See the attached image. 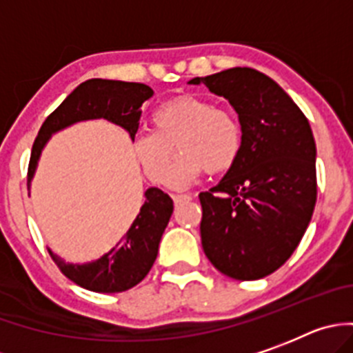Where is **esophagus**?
Instances as JSON below:
<instances>
[{
    "label": "esophagus",
    "mask_w": 353,
    "mask_h": 353,
    "mask_svg": "<svg viewBox=\"0 0 353 353\" xmlns=\"http://www.w3.org/2000/svg\"><path fill=\"white\" fill-rule=\"evenodd\" d=\"M172 200H174V204L179 205L181 202H188V200H192V196L190 195H172Z\"/></svg>",
    "instance_id": "esophagus-1"
}]
</instances>
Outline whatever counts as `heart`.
I'll use <instances>...</instances> for the list:
<instances>
[{
	"instance_id": "1",
	"label": "heart",
	"mask_w": 353,
	"mask_h": 353,
	"mask_svg": "<svg viewBox=\"0 0 353 353\" xmlns=\"http://www.w3.org/2000/svg\"><path fill=\"white\" fill-rule=\"evenodd\" d=\"M174 145L181 154L170 168ZM241 148L239 119L196 94L163 101L153 112V130L139 133L133 141L135 157L145 176L158 184L167 179L174 190L188 188L204 170L227 172L236 165Z\"/></svg>"
}]
</instances>
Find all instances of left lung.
<instances>
[{"label": "left lung", "mask_w": 353, "mask_h": 353, "mask_svg": "<svg viewBox=\"0 0 353 353\" xmlns=\"http://www.w3.org/2000/svg\"><path fill=\"white\" fill-rule=\"evenodd\" d=\"M188 84L227 98L239 116L243 148L236 165L202 204L200 237L225 276L252 281L290 259L316 202V145L310 123L271 77L230 68Z\"/></svg>", "instance_id": "left-lung-1"}]
</instances>
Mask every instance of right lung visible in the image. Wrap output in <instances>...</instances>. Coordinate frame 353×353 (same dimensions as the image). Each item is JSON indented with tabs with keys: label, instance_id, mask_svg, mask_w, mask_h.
<instances>
[{
	"label": "right lung",
	"instance_id": "obj_1",
	"mask_svg": "<svg viewBox=\"0 0 353 353\" xmlns=\"http://www.w3.org/2000/svg\"><path fill=\"white\" fill-rule=\"evenodd\" d=\"M151 97L153 90L141 82L90 79L77 85L43 121L38 137L34 139L28 169V188L37 172L40 154L54 133L79 121L107 119L125 128L130 133V139L135 141L142 114L141 107ZM144 196L145 202L121 241L98 260L68 263L49 250L63 274L79 287L101 294L125 292L141 283L153 268L161 236L174 211L172 199L160 188H148Z\"/></svg>",
	"mask_w": 353,
	"mask_h": 353
}]
</instances>
